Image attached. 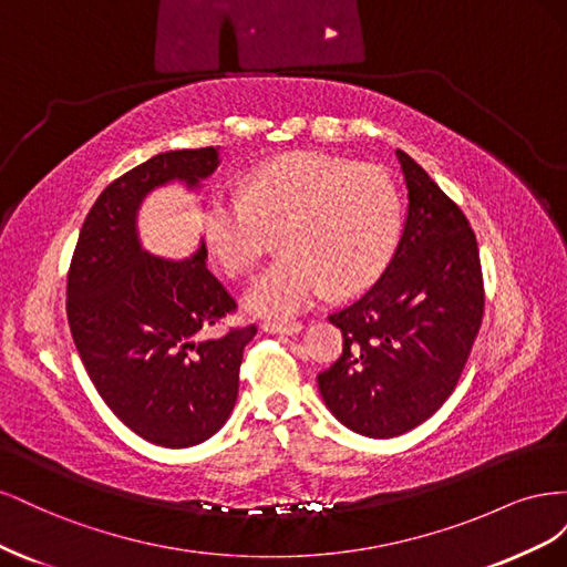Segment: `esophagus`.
<instances>
[{
    "label": "esophagus",
    "instance_id": "esophagus-1",
    "mask_svg": "<svg viewBox=\"0 0 567 567\" xmlns=\"http://www.w3.org/2000/svg\"><path fill=\"white\" fill-rule=\"evenodd\" d=\"M262 329L267 333H300L302 323L300 321H265Z\"/></svg>",
    "mask_w": 567,
    "mask_h": 567
}]
</instances>
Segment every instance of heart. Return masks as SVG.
<instances>
[{"instance_id": "1", "label": "heart", "mask_w": 567, "mask_h": 567, "mask_svg": "<svg viewBox=\"0 0 567 567\" xmlns=\"http://www.w3.org/2000/svg\"><path fill=\"white\" fill-rule=\"evenodd\" d=\"M279 229L284 252L248 293L257 315H293L326 286L348 296L379 277L400 234V194L385 169L288 153L250 169L244 194L205 205V238L221 269L250 274Z\"/></svg>"}]
</instances>
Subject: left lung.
Listing matches in <instances>:
<instances>
[{"label":"left lung","mask_w":567,"mask_h":567,"mask_svg":"<svg viewBox=\"0 0 567 567\" xmlns=\"http://www.w3.org/2000/svg\"><path fill=\"white\" fill-rule=\"evenodd\" d=\"M409 188L400 246L383 277L329 319L342 354L317 375L331 414L367 437H398L454 392L485 312L475 234L458 205L398 151Z\"/></svg>","instance_id":"8db88e82"}]
</instances>
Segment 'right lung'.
Masks as SVG:
<instances>
[{"label":"right lung","mask_w":567,"mask_h":567,"mask_svg":"<svg viewBox=\"0 0 567 567\" xmlns=\"http://www.w3.org/2000/svg\"><path fill=\"white\" fill-rule=\"evenodd\" d=\"M217 165L219 146L167 151L111 182L84 217L68 269V323L101 400L130 431L169 450L225 425L257 326L210 338L238 305L205 267V246L184 262L148 255L136 210L151 188L196 186Z\"/></svg>","instance_id":"right-lung-1"}]
</instances>
